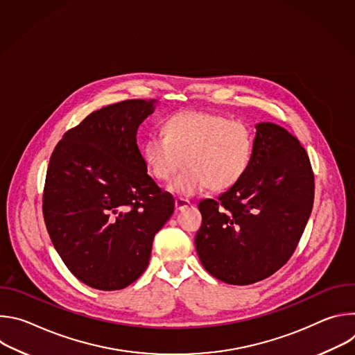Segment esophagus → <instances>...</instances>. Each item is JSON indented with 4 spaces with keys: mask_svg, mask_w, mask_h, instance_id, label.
Returning <instances> with one entry per match:
<instances>
[{
    "mask_svg": "<svg viewBox=\"0 0 355 355\" xmlns=\"http://www.w3.org/2000/svg\"><path fill=\"white\" fill-rule=\"evenodd\" d=\"M189 205H191V202L188 199H184V198H177L175 202H174L175 211H182V209H185Z\"/></svg>",
    "mask_w": 355,
    "mask_h": 355,
    "instance_id": "obj_1",
    "label": "esophagus"
}]
</instances>
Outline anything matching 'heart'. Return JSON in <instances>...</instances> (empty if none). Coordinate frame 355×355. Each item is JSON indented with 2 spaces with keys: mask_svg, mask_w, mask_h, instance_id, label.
I'll use <instances>...</instances> for the list:
<instances>
[{
  "mask_svg": "<svg viewBox=\"0 0 355 355\" xmlns=\"http://www.w3.org/2000/svg\"><path fill=\"white\" fill-rule=\"evenodd\" d=\"M163 133L150 135L141 146L148 173L167 181L175 195L191 196L205 191L222 192L236 185L250 167L256 136L241 121L204 111H182L168 116Z\"/></svg>",
  "mask_w": 355,
  "mask_h": 355,
  "instance_id": "b5f03b06",
  "label": "heart"
}]
</instances>
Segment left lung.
Returning <instances> with one entry per match:
<instances>
[{"label":"left lung","mask_w":355,"mask_h":355,"mask_svg":"<svg viewBox=\"0 0 355 355\" xmlns=\"http://www.w3.org/2000/svg\"><path fill=\"white\" fill-rule=\"evenodd\" d=\"M256 130L244 177L198 205V257L211 275L232 285L277 272L293 254L313 208L315 177L305 148L275 123H257Z\"/></svg>","instance_id":"left-lung-1"}]
</instances>
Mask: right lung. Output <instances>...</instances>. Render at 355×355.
Segmentation results:
<instances>
[{
  "label": "right lung",
  "instance_id": "right-lung-1",
  "mask_svg": "<svg viewBox=\"0 0 355 355\" xmlns=\"http://www.w3.org/2000/svg\"><path fill=\"white\" fill-rule=\"evenodd\" d=\"M156 99H128L89 114L50 157L43 218L71 274L99 291L123 289L147 268L174 198L147 174L140 123Z\"/></svg>",
  "mask_w": 355,
  "mask_h": 355
}]
</instances>
